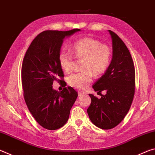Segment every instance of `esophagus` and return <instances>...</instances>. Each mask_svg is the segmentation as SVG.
<instances>
[{"label":"esophagus","mask_w":155,"mask_h":155,"mask_svg":"<svg viewBox=\"0 0 155 155\" xmlns=\"http://www.w3.org/2000/svg\"><path fill=\"white\" fill-rule=\"evenodd\" d=\"M78 96H81L83 95V94H85V92H83V91H78Z\"/></svg>","instance_id":"esophagus-1"}]
</instances>
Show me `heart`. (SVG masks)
Here are the masks:
<instances>
[{
  "mask_svg": "<svg viewBox=\"0 0 155 155\" xmlns=\"http://www.w3.org/2000/svg\"><path fill=\"white\" fill-rule=\"evenodd\" d=\"M72 52L77 59H83V71L74 73L68 78V83L71 87L83 90L92 81L93 74L96 77L103 75L109 68L111 59L109 47L101 41L91 38H83L72 44ZM62 70L69 73L73 69L74 56L71 52L61 50L58 56Z\"/></svg>",
  "mask_w": 155,
  "mask_h": 155,
  "instance_id": "1",
  "label": "heart"
}]
</instances>
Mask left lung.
Masks as SVG:
<instances>
[{
  "label": "left lung",
  "mask_w": 155,
  "mask_h": 155,
  "mask_svg": "<svg viewBox=\"0 0 155 155\" xmlns=\"http://www.w3.org/2000/svg\"><path fill=\"white\" fill-rule=\"evenodd\" d=\"M112 38L113 57L105 73L92 85L101 98L90 94L87 110L91 122L102 129H111L124 120L135 95V70L127 46L116 33L109 30Z\"/></svg>",
  "instance_id": "left-lung-1"
}]
</instances>
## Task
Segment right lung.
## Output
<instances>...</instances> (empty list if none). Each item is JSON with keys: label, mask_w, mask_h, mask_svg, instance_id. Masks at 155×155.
<instances>
[{"label": "right lung", "mask_w": 155, "mask_h": 155, "mask_svg": "<svg viewBox=\"0 0 155 155\" xmlns=\"http://www.w3.org/2000/svg\"><path fill=\"white\" fill-rule=\"evenodd\" d=\"M78 31H43L33 40L23 59L21 77L25 103L37 122L46 129H58L67 122L78 96L72 87L59 92L52 85L54 81L65 82L59 53L65 37Z\"/></svg>", "instance_id": "obj_1"}]
</instances>
